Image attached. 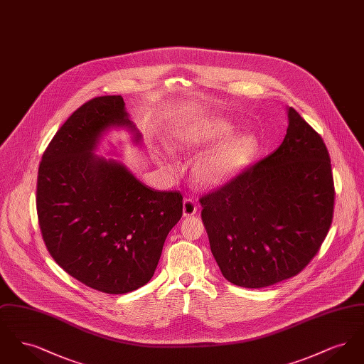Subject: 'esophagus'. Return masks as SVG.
<instances>
[{"label": "esophagus", "mask_w": 364, "mask_h": 364, "mask_svg": "<svg viewBox=\"0 0 364 364\" xmlns=\"http://www.w3.org/2000/svg\"><path fill=\"white\" fill-rule=\"evenodd\" d=\"M196 210H198V206L192 199H184V202H183V215L184 217L193 215L196 213Z\"/></svg>", "instance_id": "34e87169"}]
</instances>
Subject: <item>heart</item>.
Here are the masks:
<instances>
[{"label":"heart","instance_id":"b5f03b06","mask_svg":"<svg viewBox=\"0 0 364 364\" xmlns=\"http://www.w3.org/2000/svg\"><path fill=\"white\" fill-rule=\"evenodd\" d=\"M233 134L235 127L224 120L199 122L183 129L176 143L180 150L200 151L218 144L195 161L192 174L198 184L208 188L223 187L252 162L259 149L257 136L245 132L230 139ZM156 159L165 169H173L169 153H158Z\"/></svg>","mask_w":364,"mask_h":364}]
</instances>
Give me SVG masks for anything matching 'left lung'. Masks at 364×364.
<instances>
[{"instance_id":"left-lung-1","label":"left lung","mask_w":364,"mask_h":364,"mask_svg":"<svg viewBox=\"0 0 364 364\" xmlns=\"http://www.w3.org/2000/svg\"><path fill=\"white\" fill-rule=\"evenodd\" d=\"M277 150L200 198L202 220L223 276L264 288L300 273L329 232L334 186L322 138L287 107Z\"/></svg>"}]
</instances>
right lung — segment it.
<instances>
[{"label":"right lung","mask_w":364,"mask_h":364,"mask_svg":"<svg viewBox=\"0 0 364 364\" xmlns=\"http://www.w3.org/2000/svg\"><path fill=\"white\" fill-rule=\"evenodd\" d=\"M141 134L122 95L88 101L57 131L42 156L36 211L53 259L105 294L132 292L154 276L168 233L183 215L178 191L144 186L116 159L95 151L112 129Z\"/></svg>","instance_id":"right-lung-1"}]
</instances>
